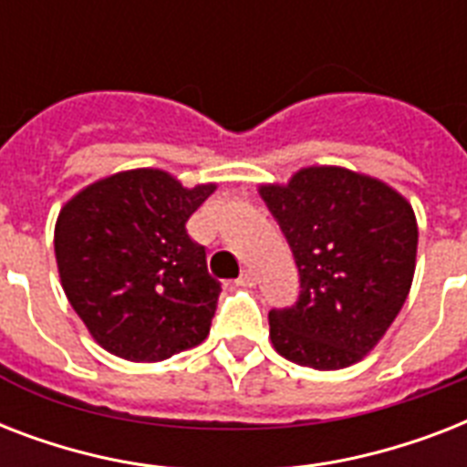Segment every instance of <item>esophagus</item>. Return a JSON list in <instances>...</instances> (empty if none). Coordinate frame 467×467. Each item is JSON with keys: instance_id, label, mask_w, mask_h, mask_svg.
<instances>
[{"instance_id": "34e87169", "label": "esophagus", "mask_w": 467, "mask_h": 467, "mask_svg": "<svg viewBox=\"0 0 467 467\" xmlns=\"http://www.w3.org/2000/svg\"><path fill=\"white\" fill-rule=\"evenodd\" d=\"M237 284H240V285H254V284H256L254 271H252V269H244V271H242V276L237 278Z\"/></svg>"}]
</instances>
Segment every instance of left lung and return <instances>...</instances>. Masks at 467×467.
I'll return each instance as SVG.
<instances>
[{
	"label": "left lung",
	"mask_w": 467,
	"mask_h": 467,
	"mask_svg": "<svg viewBox=\"0 0 467 467\" xmlns=\"http://www.w3.org/2000/svg\"><path fill=\"white\" fill-rule=\"evenodd\" d=\"M300 274L298 300L269 312L274 348L317 370L361 361L402 310L417 259L412 205L378 179L307 167L262 186Z\"/></svg>",
	"instance_id": "1"
}]
</instances>
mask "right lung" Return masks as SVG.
I'll return each mask as SVG.
<instances>
[{"label": "right lung", "instance_id": "1", "mask_svg": "<svg viewBox=\"0 0 467 467\" xmlns=\"http://www.w3.org/2000/svg\"><path fill=\"white\" fill-rule=\"evenodd\" d=\"M215 186L183 189L160 169L91 183L60 211L55 259L69 306L126 361H164L211 332L220 284L186 223Z\"/></svg>", "mask_w": 467, "mask_h": 467}]
</instances>
